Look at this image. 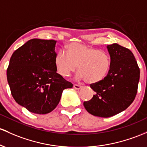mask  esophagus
<instances>
[{
    "instance_id": "34e87169",
    "label": "esophagus",
    "mask_w": 147,
    "mask_h": 147,
    "mask_svg": "<svg viewBox=\"0 0 147 147\" xmlns=\"http://www.w3.org/2000/svg\"><path fill=\"white\" fill-rule=\"evenodd\" d=\"M73 87L75 89L79 90V89H80V88H82V86H80V85H78V84H74Z\"/></svg>"
}]
</instances>
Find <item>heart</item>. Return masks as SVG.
<instances>
[{"label":"heart","instance_id":"1","mask_svg":"<svg viewBox=\"0 0 147 147\" xmlns=\"http://www.w3.org/2000/svg\"><path fill=\"white\" fill-rule=\"evenodd\" d=\"M66 54L59 51L54 60L56 71L62 77H69L78 66L77 80L96 84L104 80L110 69L109 54L88 45L71 43L66 47Z\"/></svg>","mask_w":147,"mask_h":147}]
</instances>
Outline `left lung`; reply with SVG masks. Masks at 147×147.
<instances>
[{"mask_svg":"<svg viewBox=\"0 0 147 147\" xmlns=\"http://www.w3.org/2000/svg\"><path fill=\"white\" fill-rule=\"evenodd\" d=\"M107 48L111 58L109 72L102 81L90 85L96 95L84 102L88 113L104 118L123 112L131 105L140 80V68L130 49L117 43Z\"/></svg>","mask_w":147,"mask_h":147,"instance_id":"8db88e82","label":"left lung"}]
</instances>
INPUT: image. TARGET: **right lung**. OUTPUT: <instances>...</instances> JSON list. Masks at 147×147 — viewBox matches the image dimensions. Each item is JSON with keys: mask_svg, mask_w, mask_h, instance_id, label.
<instances>
[{"mask_svg": "<svg viewBox=\"0 0 147 147\" xmlns=\"http://www.w3.org/2000/svg\"><path fill=\"white\" fill-rule=\"evenodd\" d=\"M54 40L32 39L12 54L7 82L15 101L29 112L45 114L55 109L63 91L72 88L56 72Z\"/></svg>", "mask_w": 147, "mask_h": 147, "instance_id": "1", "label": "right lung"}]
</instances>
